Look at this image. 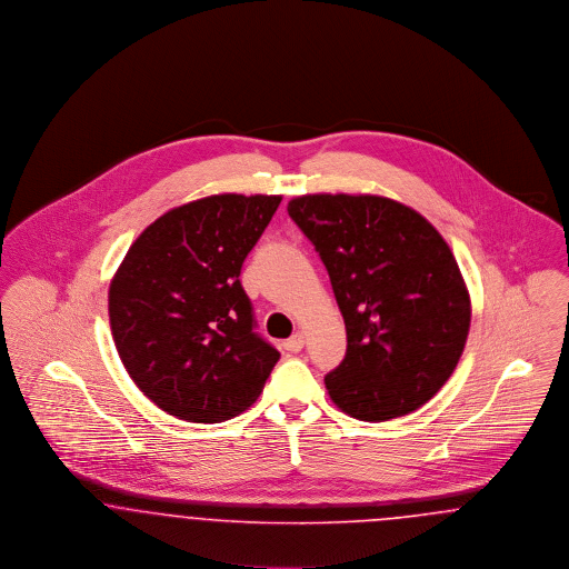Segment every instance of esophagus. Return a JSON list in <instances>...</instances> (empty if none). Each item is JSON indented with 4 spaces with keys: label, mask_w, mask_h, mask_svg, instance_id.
I'll list each match as a JSON object with an SVG mask.
<instances>
[{
    "label": "esophagus",
    "mask_w": 569,
    "mask_h": 569,
    "mask_svg": "<svg viewBox=\"0 0 569 569\" xmlns=\"http://www.w3.org/2000/svg\"><path fill=\"white\" fill-rule=\"evenodd\" d=\"M303 342H306V340H303V333L298 331V333H293V336L284 342V349H287L289 353H299V351L303 349Z\"/></svg>",
    "instance_id": "1"
}]
</instances>
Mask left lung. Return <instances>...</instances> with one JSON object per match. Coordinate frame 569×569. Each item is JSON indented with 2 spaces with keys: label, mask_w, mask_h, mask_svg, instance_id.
Segmentation results:
<instances>
[{
  "label": "left lung",
  "mask_w": 569,
  "mask_h": 569,
  "mask_svg": "<svg viewBox=\"0 0 569 569\" xmlns=\"http://www.w3.org/2000/svg\"><path fill=\"white\" fill-rule=\"evenodd\" d=\"M287 211L319 252L347 328L345 359L326 375L331 400L363 421L416 411L448 381L471 323L448 243L383 197L308 194Z\"/></svg>",
  "instance_id": "left-lung-1"
}]
</instances>
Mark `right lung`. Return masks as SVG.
<instances>
[{
  "label": "right lung",
  "instance_id": "add662e5",
  "mask_svg": "<svg viewBox=\"0 0 569 569\" xmlns=\"http://www.w3.org/2000/svg\"><path fill=\"white\" fill-rule=\"evenodd\" d=\"M282 197L216 194L167 211L109 289L121 361L169 416L218 423L250 407L280 359L259 331L241 266Z\"/></svg>",
  "mask_w": 569,
  "mask_h": 569
}]
</instances>
